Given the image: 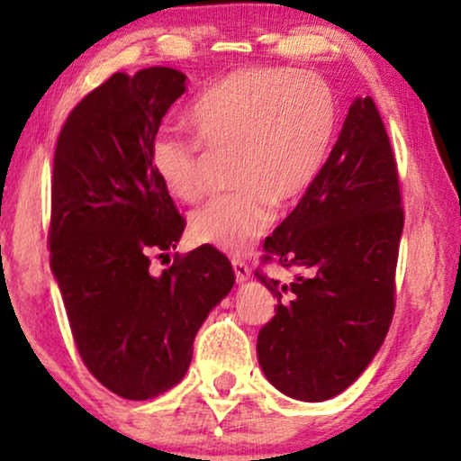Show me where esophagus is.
<instances>
[{
  "label": "esophagus",
  "mask_w": 461,
  "mask_h": 461,
  "mask_svg": "<svg viewBox=\"0 0 461 461\" xmlns=\"http://www.w3.org/2000/svg\"><path fill=\"white\" fill-rule=\"evenodd\" d=\"M232 268H235V279L237 283H243L249 279V264H245L243 260H232Z\"/></svg>",
  "instance_id": "esophagus-1"
}]
</instances>
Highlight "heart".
<instances>
[{
  "mask_svg": "<svg viewBox=\"0 0 461 461\" xmlns=\"http://www.w3.org/2000/svg\"><path fill=\"white\" fill-rule=\"evenodd\" d=\"M194 138L161 130L150 140V166L176 199L194 203L207 191L205 150L229 155V182L191 218V232L226 254H245L268 230L276 207L306 194L336 140L339 109L317 73L251 67L226 75L188 111Z\"/></svg>",
  "mask_w": 461,
  "mask_h": 461,
  "instance_id": "b5f03b06",
  "label": "heart"
}]
</instances>
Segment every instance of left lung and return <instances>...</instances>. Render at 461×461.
I'll list each match as a JSON object with an SVG mask.
<instances>
[{
  "mask_svg": "<svg viewBox=\"0 0 461 461\" xmlns=\"http://www.w3.org/2000/svg\"><path fill=\"white\" fill-rule=\"evenodd\" d=\"M405 212L386 128L357 98L330 159L295 210L264 241L262 264L294 268L292 283L256 276L276 298L258 333V361L283 394L327 401L380 350L396 304Z\"/></svg>",
  "mask_w": 461,
  "mask_h": 461,
  "instance_id": "1",
  "label": "left lung"
}]
</instances>
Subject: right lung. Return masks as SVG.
I'll return each mask as SVG.
<instances>
[{"label": "right lung", "mask_w": 461, "mask_h": 461, "mask_svg": "<svg viewBox=\"0 0 461 461\" xmlns=\"http://www.w3.org/2000/svg\"><path fill=\"white\" fill-rule=\"evenodd\" d=\"M186 75L115 73L68 113L54 150L48 248L87 371L123 399L147 401L185 377L207 312L235 270L212 245L167 258L186 220L150 166V140Z\"/></svg>", "instance_id": "add662e5"}]
</instances>
